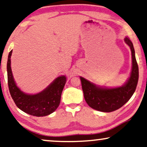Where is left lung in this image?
I'll use <instances>...</instances> for the list:
<instances>
[{
  "label": "left lung",
  "mask_w": 147,
  "mask_h": 147,
  "mask_svg": "<svg viewBox=\"0 0 147 147\" xmlns=\"http://www.w3.org/2000/svg\"><path fill=\"white\" fill-rule=\"evenodd\" d=\"M125 42L132 53V71L127 82L120 87L102 88L80 76L84 97L88 106L101 112L110 113L119 109L128 102L135 92L138 80V67L133 43L128 37Z\"/></svg>",
  "instance_id": "left-lung-1"
}]
</instances>
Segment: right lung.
<instances>
[{
    "instance_id": "right-lung-1",
    "label": "right lung",
    "mask_w": 147,
    "mask_h": 147,
    "mask_svg": "<svg viewBox=\"0 0 147 147\" xmlns=\"http://www.w3.org/2000/svg\"><path fill=\"white\" fill-rule=\"evenodd\" d=\"M12 50L9 53L7 62V76L9 88L12 99L18 109L28 115L45 117L55 111L61 102V94L65 85V76L57 77L42 92L35 94H26L16 86L11 67Z\"/></svg>"
}]
</instances>
